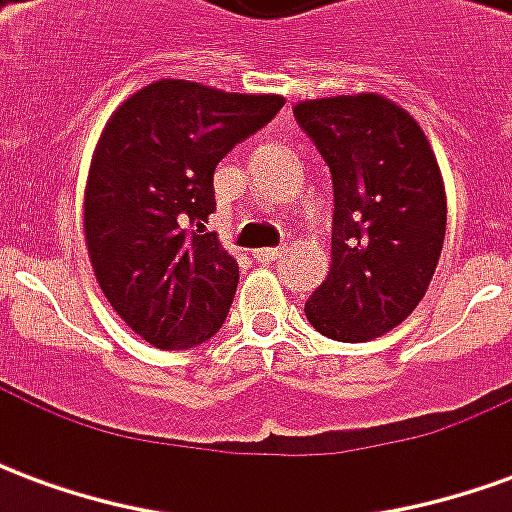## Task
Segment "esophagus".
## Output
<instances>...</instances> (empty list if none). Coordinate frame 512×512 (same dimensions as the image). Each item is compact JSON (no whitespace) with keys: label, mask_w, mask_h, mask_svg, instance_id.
<instances>
[{"label":"esophagus","mask_w":512,"mask_h":512,"mask_svg":"<svg viewBox=\"0 0 512 512\" xmlns=\"http://www.w3.org/2000/svg\"><path fill=\"white\" fill-rule=\"evenodd\" d=\"M252 255H255L257 263H271V260H279V257L285 255V249L282 246L279 249H255Z\"/></svg>","instance_id":"esophagus-1"}]
</instances>
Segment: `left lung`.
Instances as JSON below:
<instances>
[{
    "mask_svg": "<svg viewBox=\"0 0 512 512\" xmlns=\"http://www.w3.org/2000/svg\"><path fill=\"white\" fill-rule=\"evenodd\" d=\"M296 123L332 172V268L304 304L340 343L392 332L414 312L439 263L447 197L417 120L381 95L301 101Z\"/></svg>",
    "mask_w": 512,
    "mask_h": 512,
    "instance_id": "8db88e82",
    "label": "left lung"
}]
</instances>
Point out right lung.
I'll return each mask as SVG.
<instances>
[{"label":"right lung","instance_id":"1","mask_svg":"<svg viewBox=\"0 0 512 512\" xmlns=\"http://www.w3.org/2000/svg\"><path fill=\"white\" fill-rule=\"evenodd\" d=\"M282 104L161 79L109 117L84 191L87 252L109 304L150 345L183 351L222 329L238 263L205 233L213 169Z\"/></svg>","mask_w":512,"mask_h":512}]
</instances>
